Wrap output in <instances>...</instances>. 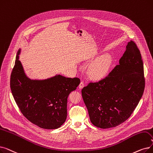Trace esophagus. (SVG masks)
<instances>
[{
    "instance_id": "esophagus-1",
    "label": "esophagus",
    "mask_w": 153,
    "mask_h": 153,
    "mask_svg": "<svg viewBox=\"0 0 153 153\" xmlns=\"http://www.w3.org/2000/svg\"><path fill=\"white\" fill-rule=\"evenodd\" d=\"M84 83L83 81H81L80 82V84H79V88L81 89H82L84 88Z\"/></svg>"
}]
</instances>
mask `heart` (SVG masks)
Here are the masks:
<instances>
[{
	"label": "heart",
	"instance_id": "obj_1",
	"mask_svg": "<svg viewBox=\"0 0 153 153\" xmlns=\"http://www.w3.org/2000/svg\"><path fill=\"white\" fill-rule=\"evenodd\" d=\"M112 62L110 55L104 54L93 62L89 68L88 74L94 80H100L108 74Z\"/></svg>",
	"mask_w": 153,
	"mask_h": 153
}]
</instances>
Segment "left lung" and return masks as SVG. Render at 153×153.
<instances>
[{"mask_svg": "<svg viewBox=\"0 0 153 153\" xmlns=\"http://www.w3.org/2000/svg\"><path fill=\"white\" fill-rule=\"evenodd\" d=\"M145 87L140 51L131 41L119 65L107 77L82 89L91 122L99 128H114L130 117L143 96Z\"/></svg>", "mask_w": 153, "mask_h": 153, "instance_id": "1", "label": "left lung"}]
</instances>
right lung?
I'll list each match as a JSON object with an SVG mask.
<instances>
[{
  "instance_id": "1",
  "label": "right lung",
  "mask_w": 153,
  "mask_h": 153,
  "mask_svg": "<svg viewBox=\"0 0 153 153\" xmlns=\"http://www.w3.org/2000/svg\"><path fill=\"white\" fill-rule=\"evenodd\" d=\"M19 49L10 76V89L22 114L39 127L59 128L67 117L68 97L80 84L77 77L57 74L42 80L30 79L25 74Z\"/></svg>"
}]
</instances>
